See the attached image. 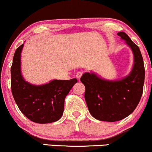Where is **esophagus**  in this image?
I'll use <instances>...</instances> for the list:
<instances>
[{
	"label": "esophagus",
	"instance_id": "obj_1",
	"mask_svg": "<svg viewBox=\"0 0 152 152\" xmlns=\"http://www.w3.org/2000/svg\"><path fill=\"white\" fill-rule=\"evenodd\" d=\"M82 75H83V72H81V71H78L77 74H76V78H77L78 79H80V78L81 77Z\"/></svg>",
	"mask_w": 152,
	"mask_h": 152
}]
</instances>
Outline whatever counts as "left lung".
Listing matches in <instances>:
<instances>
[{"mask_svg": "<svg viewBox=\"0 0 152 152\" xmlns=\"http://www.w3.org/2000/svg\"><path fill=\"white\" fill-rule=\"evenodd\" d=\"M117 35L133 51L134 64L130 74L119 81H106L90 73H85L81 78L86 88L84 97L88 111L100 121H117L129 116L143 94L145 69L140 49L124 32Z\"/></svg>", "mask_w": 152, "mask_h": 152, "instance_id": "left-lung-1", "label": "left lung"}]
</instances>
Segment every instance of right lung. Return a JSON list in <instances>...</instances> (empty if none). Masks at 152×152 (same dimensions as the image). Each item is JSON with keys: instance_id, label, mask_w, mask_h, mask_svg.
<instances>
[{"instance_id": "right-lung-1", "label": "right lung", "mask_w": 152, "mask_h": 152, "mask_svg": "<svg viewBox=\"0 0 152 152\" xmlns=\"http://www.w3.org/2000/svg\"><path fill=\"white\" fill-rule=\"evenodd\" d=\"M23 44L15 50L10 69L11 91L19 109L28 119L38 124L56 121L62 116L65 98L76 78L53 80L41 86L25 81L20 72V53Z\"/></svg>"}]
</instances>
